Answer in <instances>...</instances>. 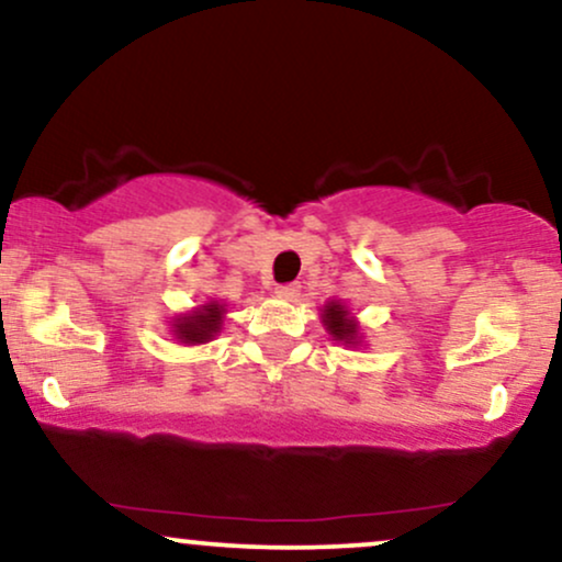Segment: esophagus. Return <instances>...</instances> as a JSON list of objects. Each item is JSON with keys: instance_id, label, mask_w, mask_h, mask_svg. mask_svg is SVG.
I'll return each mask as SVG.
<instances>
[{"instance_id": "esophagus-1", "label": "esophagus", "mask_w": 562, "mask_h": 562, "mask_svg": "<svg viewBox=\"0 0 562 562\" xmlns=\"http://www.w3.org/2000/svg\"><path fill=\"white\" fill-rule=\"evenodd\" d=\"M277 299H285V301H293L295 295H299V285L295 282H290V285H277Z\"/></svg>"}]
</instances>
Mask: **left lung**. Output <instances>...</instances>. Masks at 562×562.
I'll return each instance as SVG.
<instances>
[{"label":"left lung","instance_id":"left-lung-1","mask_svg":"<svg viewBox=\"0 0 562 562\" xmlns=\"http://www.w3.org/2000/svg\"><path fill=\"white\" fill-rule=\"evenodd\" d=\"M325 325L335 340L353 344L357 340V322L348 319V312L340 303H327L325 306Z\"/></svg>","mask_w":562,"mask_h":562}]
</instances>
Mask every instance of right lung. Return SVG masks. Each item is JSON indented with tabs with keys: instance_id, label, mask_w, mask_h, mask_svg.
<instances>
[{
	"instance_id": "1",
	"label": "right lung",
	"mask_w": 562,
	"mask_h": 562,
	"mask_svg": "<svg viewBox=\"0 0 562 562\" xmlns=\"http://www.w3.org/2000/svg\"><path fill=\"white\" fill-rule=\"evenodd\" d=\"M222 312L224 308H218V303H209V306H203L200 312L179 319L173 333H177L184 344H205V340L214 338L218 327H222Z\"/></svg>"
}]
</instances>
